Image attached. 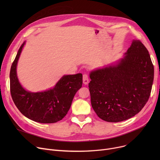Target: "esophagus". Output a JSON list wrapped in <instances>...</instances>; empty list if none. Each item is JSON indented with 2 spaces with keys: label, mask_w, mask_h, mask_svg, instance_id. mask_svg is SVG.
<instances>
[{
  "label": "esophagus",
  "mask_w": 160,
  "mask_h": 160,
  "mask_svg": "<svg viewBox=\"0 0 160 160\" xmlns=\"http://www.w3.org/2000/svg\"><path fill=\"white\" fill-rule=\"evenodd\" d=\"M89 82V79L88 78V76L87 74H84L83 75V83H84V84L87 85L88 84V83Z\"/></svg>",
  "instance_id": "esophagus-1"
}]
</instances>
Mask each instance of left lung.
I'll return each mask as SVG.
<instances>
[{"label":"left lung","instance_id":"1","mask_svg":"<svg viewBox=\"0 0 160 160\" xmlns=\"http://www.w3.org/2000/svg\"><path fill=\"white\" fill-rule=\"evenodd\" d=\"M91 102L99 118L112 122L127 120L138 113L149 98L154 65L148 50L133 39L119 60L91 71Z\"/></svg>","mask_w":160,"mask_h":160}]
</instances>
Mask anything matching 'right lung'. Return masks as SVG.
Returning <instances> with one entry per match:
<instances>
[{"instance_id": "add662e5", "label": "right lung", "mask_w": 160, "mask_h": 160, "mask_svg": "<svg viewBox=\"0 0 160 160\" xmlns=\"http://www.w3.org/2000/svg\"><path fill=\"white\" fill-rule=\"evenodd\" d=\"M24 41L12 65L10 92L18 110L29 119L40 123H54L62 120L71 108L72 99L82 85V74L64 75L54 88L41 92H30L20 83L17 65Z\"/></svg>"}]
</instances>
